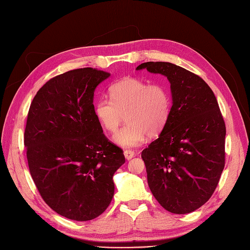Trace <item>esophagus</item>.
<instances>
[{
    "instance_id": "1",
    "label": "esophagus",
    "mask_w": 250,
    "mask_h": 250,
    "mask_svg": "<svg viewBox=\"0 0 250 250\" xmlns=\"http://www.w3.org/2000/svg\"><path fill=\"white\" fill-rule=\"evenodd\" d=\"M124 155L126 160H131V158L134 156V151L132 150H125L124 151Z\"/></svg>"
}]
</instances>
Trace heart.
<instances>
[{"label": "heart", "mask_w": 250, "mask_h": 250, "mask_svg": "<svg viewBox=\"0 0 250 250\" xmlns=\"http://www.w3.org/2000/svg\"><path fill=\"white\" fill-rule=\"evenodd\" d=\"M110 99L101 98L95 105V113L102 126L116 132L126 117L127 124L113 140L125 148L138 147L146 134L155 135L167 123L171 98L161 83H149L135 77H126L109 88Z\"/></svg>", "instance_id": "1"}]
</instances>
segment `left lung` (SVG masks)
Wrapping results in <instances>:
<instances>
[{"label":"left lung","mask_w":250,"mask_h":250,"mask_svg":"<svg viewBox=\"0 0 250 250\" xmlns=\"http://www.w3.org/2000/svg\"><path fill=\"white\" fill-rule=\"evenodd\" d=\"M142 69L168 78L173 101L160 137L142 151L149 188L170 213H191L211 197L224 169L222 113L198 75L163 62H144Z\"/></svg>","instance_id":"obj_1"}]
</instances>
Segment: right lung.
Segmentation results:
<instances>
[{
	"label": "right lung",
	"instance_id": "obj_1",
	"mask_svg": "<svg viewBox=\"0 0 250 250\" xmlns=\"http://www.w3.org/2000/svg\"><path fill=\"white\" fill-rule=\"evenodd\" d=\"M110 74L84 67L60 74L30 105L25 146L30 174L48 206L71 220L88 221L106 209L123 150L103 133L94 92Z\"/></svg>",
	"mask_w": 250,
	"mask_h": 250
}]
</instances>
